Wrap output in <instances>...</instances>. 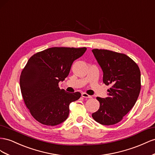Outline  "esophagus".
<instances>
[{
    "instance_id": "obj_1",
    "label": "esophagus",
    "mask_w": 155,
    "mask_h": 155,
    "mask_svg": "<svg viewBox=\"0 0 155 155\" xmlns=\"http://www.w3.org/2000/svg\"><path fill=\"white\" fill-rule=\"evenodd\" d=\"M82 97H84V98H91V95H89L88 94H87L86 93H82Z\"/></svg>"
}]
</instances>
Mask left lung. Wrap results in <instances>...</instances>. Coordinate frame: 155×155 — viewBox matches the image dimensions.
<instances>
[{"label": "left lung", "instance_id": "1", "mask_svg": "<svg viewBox=\"0 0 155 155\" xmlns=\"http://www.w3.org/2000/svg\"><path fill=\"white\" fill-rule=\"evenodd\" d=\"M93 53L103 71V82L111 85L108 96L97 97L99 109L92 114L97 123L112 125L121 121L134 107L141 90V73L138 65L123 53L94 48Z\"/></svg>", "mask_w": 155, "mask_h": 155}]
</instances>
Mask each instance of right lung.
I'll list each match as a JSON object with an SVG mask.
<instances>
[{"label":"right lung","instance_id":"1","mask_svg":"<svg viewBox=\"0 0 155 155\" xmlns=\"http://www.w3.org/2000/svg\"><path fill=\"white\" fill-rule=\"evenodd\" d=\"M86 49L55 47L29 58L22 70L20 87L25 105L39 123L55 126L68 118L70 103L78 100L81 94L60 89L58 82L68 76L73 61Z\"/></svg>","mask_w":155,"mask_h":155}]
</instances>
